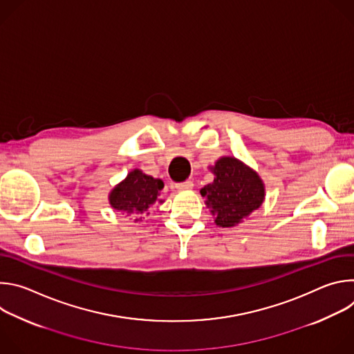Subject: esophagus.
<instances>
[{
    "label": "esophagus",
    "instance_id": "1",
    "mask_svg": "<svg viewBox=\"0 0 354 354\" xmlns=\"http://www.w3.org/2000/svg\"><path fill=\"white\" fill-rule=\"evenodd\" d=\"M175 187H176L178 190H187V189H192V187H193V182H192V180H185V182L176 183Z\"/></svg>",
    "mask_w": 354,
    "mask_h": 354
}]
</instances>
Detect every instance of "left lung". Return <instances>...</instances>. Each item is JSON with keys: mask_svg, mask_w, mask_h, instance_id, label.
I'll list each match as a JSON object with an SVG mask.
<instances>
[{"mask_svg": "<svg viewBox=\"0 0 354 354\" xmlns=\"http://www.w3.org/2000/svg\"><path fill=\"white\" fill-rule=\"evenodd\" d=\"M210 169L214 180L200 193L218 227H235L262 206L265 185L254 169L234 157H221Z\"/></svg>", "mask_w": 354, "mask_h": 354, "instance_id": "left-lung-1", "label": "left lung"}]
</instances>
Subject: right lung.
I'll use <instances>...</instances> for the list:
<instances>
[{"mask_svg":"<svg viewBox=\"0 0 354 354\" xmlns=\"http://www.w3.org/2000/svg\"><path fill=\"white\" fill-rule=\"evenodd\" d=\"M162 187L164 182L161 179L145 175L140 169H133L124 180L112 189L109 203L115 210L134 216V221H141L156 201L164 203L162 198H158Z\"/></svg>","mask_w":354,"mask_h":354,"instance_id":"1","label":"right lung"}]
</instances>
